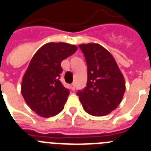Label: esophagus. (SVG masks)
I'll use <instances>...</instances> for the list:
<instances>
[{"label": "esophagus", "instance_id": "esophagus-1", "mask_svg": "<svg viewBox=\"0 0 151 151\" xmlns=\"http://www.w3.org/2000/svg\"><path fill=\"white\" fill-rule=\"evenodd\" d=\"M70 88L72 90H73V91L74 89H75V84H74V83H73V84H71V85H70Z\"/></svg>", "mask_w": 151, "mask_h": 151}]
</instances>
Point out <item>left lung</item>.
<instances>
[{"label": "left lung", "mask_w": 151, "mask_h": 151, "mask_svg": "<svg viewBox=\"0 0 151 151\" xmlns=\"http://www.w3.org/2000/svg\"><path fill=\"white\" fill-rule=\"evenodd\" d=\"M79 48L85 55L88 81L85 88L77 93L84 110L101 117L119 105L124 91V77L113 55L99 44H83Z\"/></svg>", "instance_id": "8db88e82"}]
</instances>
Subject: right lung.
Wrapping results in <instances>:
<instances>
[{
  "mask_svg": "<svg viewBox=\"0 0 151 151\" xmlns=\"http://www.w3.org/2000/svg\"><path fill=\"white\" fill-rule=\"evenodd\" d=\"M77 49L73 45L51 42L32 58L22 78L21 92L27 105L39 116L53 117L63 110L70 91L59 80L61 62Z\"/></svg>",
  "mask_w": 151,
  "mask_h": 151,
  "instance_id": "add662e5",
  "label": "right lung"
}]
</instances>
